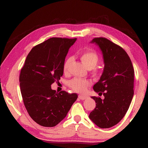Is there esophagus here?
<instances>
[{
  "mask_svg": "<svg viewBox=\"0 0 148 148\" xmlns=\"http://www.w3.org/2000/svg\"><path fill=\"white\" fill-rule=\"evenodd\" d=\"M79 99L80 100H84L87 99V97L85 96V95H79Z\"/></svg>",
  "mask_w": 148,
  "mask_h": 148,
  "instance_id": "1",
  "label": "esophagus"
}]
</instances>
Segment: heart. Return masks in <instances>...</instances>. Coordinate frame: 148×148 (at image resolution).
I'll list each match as a JSON object with an SVG mask.
<instances>
[{"mask_svg": "<svg viewBox=\"0 0 148 148\" xmlns=\"http://www.w3.org/2000/svg\"><path fill=\"white\" fill-rule=\"evenodd\" d=\"M79 58L86 67L91 71V74L94 79H99L101 76V71L96 67L100 61L99 56L95 51L92 49H87L81 53ZM72 62V58L69 57L64 62L63 65V71L65 74L69 73V68ZM90 82L88 80H84L79 78H74L69 81V86L77 93H84L90 85Z\"/></svg>", "mask_w": 148, "mask_h": 148, "instance_id": "obj_1", "label": "heart"}]
</instances>
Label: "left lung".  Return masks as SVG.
<instances>
[{
	"label": "left lung",
	"mask_w": 148,
	"mask_h": 148,
	"mask_svg": "<svg viewBox=\"0 0 148 148\" xmlns=\"http://www.w3.org/2000/svg\"><path fill=\"white\" fill-rule=\"evenodd\" d=\"M91 42L98 45L103 54L104 69L93 90L104 99L92 97L96 106L89 118L99 127L108 128L118 123L129 108L134 93V69L121 46L105 37H96Z\"/></svg>",
	"instance_id": "obj_1"
}]
</instances>
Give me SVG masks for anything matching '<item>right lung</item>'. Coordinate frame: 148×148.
Listing matches in <instances>:
<instances>
[{
  "mask_svg": "<svg viewBox=\"0 0 148 148\" xmlns=\"http://www.w3.org/2000/svg\"><path fill=\"white\" fill-rule=\"evenodd\" d=\"M76 40L51 37L39 44L31 49L21 69L19 80L25 107L31 118L42 127L58 125L77 98L76 93H58L51 88L64 74L65 58Z\"/></svg>",
  "mask_w": 148,
  "mask_h": 148,
  "instance_id": "obj_1",
  "label": "right lung"
}]
</instances>
